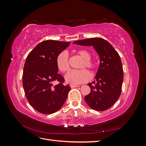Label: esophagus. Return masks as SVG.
I'll use <instances>...</instances> for the list:
<instances>
[{"mask_svg":"<svg viewBox=\"0 0 146 146\" xmlns=\"http://www.w3.org/2000/svg\"><path fill=\"white\" fill-rule=\"evenodd\" d=\"M70 86H71L72 88H77V87H79L80 86H79V85H70Z\"/></svg>","mask_w":146,"mask_h":146,"instance_id":"esophagus-1","label":"esophagus"}]
</instances>
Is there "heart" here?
I'll list each match as a JSON object with an SVG mask.
<instances>
[{
    "mask_svg": "<svg viewBox=\"0 0 146 146\" xmlns=\"http://www.w3.org/2000/svg\"><path fill=\"white\" fill-rule=\"evenodd\" d=\"M77 54L80 56L83 61L80 66L79 70H71L65 76V80L69 83L77 85L88 82L90 78V75L86 69L90 72H93L96 68V63L91 59V52L85 48H82L76 51ZM56 65L60 72L65 73L70 69L69 58L68 54L66 52H61L57 56L56 59Z\"/></svg>",
    "mask_w": 146,
    "mask_h": 146,
    "instance_id": "1",
    "label": "heart"
}]
</instances>
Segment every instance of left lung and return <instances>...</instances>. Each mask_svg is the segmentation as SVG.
Returning a JSON list of instances; mask_svg holds the SVG:
<instances>
[{
	"mask_svg": "<svg viewBox=\"0 0 146 146\" xmlns=\"http://www.w3.org/2000/svg\"><path fill=\"white\" fill-rule=\"evenodd\" d=\"M82 46H92L100 57V63L95 80L88 85L90 93L85 97L90 107L96 111H105L120 97L123 82V68L120 56L105 39L92 38L74 42Z\"/></svg>",
	"mask_w": 146,
	"mask_h": 146,
	"instance_id": "1",
	"label": "left lung"
}]
</instances>
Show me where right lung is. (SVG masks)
Here are the masks:
<instances>
[{
	"instance_id": "obj_1",
	"label": "right lung",
	"mask_w": 146,
	"mask_h": 146,
	"mask_svg": "<svg viewBox=\"0 0 146 146\" xmlns=\"http://www.w3.org/2000/svg\"><path fill=\"white\" fill-rule=\"evenodd\" d=\"M69 42L46 40L31 51L24 64L23 84L30 105L39 113L52 114L63 105L71 88L64 85V79L58 74L56 59ZM59 83L54 86L52 83Z\"/></svg>"
}]
</instances>
